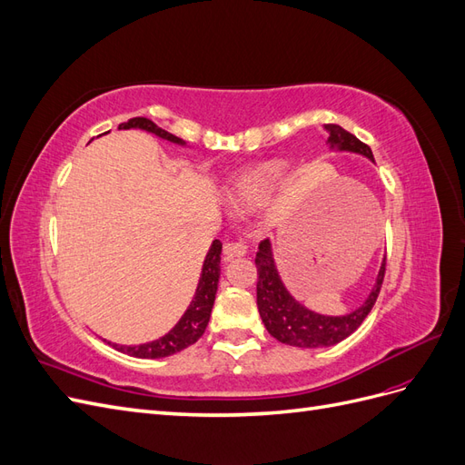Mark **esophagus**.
Here are the masks:
<instances>
[{
  "mask_svg": "<svg viewBox=\"0 0 465 465\" xmlns=\"http://www.w3.org/2000/svg\"><path fill=\"white\" fill-rule=\"evenodd\" d=\"M246 254V246L242 242H224L223 246V256L224 260H232V258H241Z\"/></svg>",
  "mask_w": 465,
  "mask_h": 465,
  "instance_id": "obj_1",
  "label": "esophagus"
}]
</instances>
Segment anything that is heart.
I'll return each mask as SVG.
<instances>
[{
	"instance_id": "heart-1",
	"label": "heart",
	"mask_w": 465,
	"mask_h": 465,
	"mask_svg": "<svg viewBox=\"0 0 465 465\" xmlns=\"http://www.w3.org/2000/svg\"><path fill=\"white\" fill-rule=\"evenodd\" d=\"M285 176V164L279 161L263 163L236 178L234 195L244 205H258L270 198V193Z\"/></svg>"
}]
</instances>
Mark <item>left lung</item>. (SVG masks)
Instances as JSON below:
<instances>
[{
    "mask_svg": "<svg viewBox=\"0 0 465 465\" xmlns=\"http://www.w3.org/2000/svg\"><path fill=\"white\" fill-rule=\"evenodd\" d=\"M330 134L328 143L331 149L359 153L374 163L372 151L367 143H362L353 134L343 130L337 124L323 125ZM256 267H258V311L265 330L273 335L277 341L302 347V349H316V347H330L343 341L345 337L353 333L362 320L369 316L372 306L378 299L380 287H382L384 273H386V256L376 277V283L359 308L345 316H323L318 312L308 311L304 304L294 301L292 294L285 289L283 281L279 277L277 265L273 260V250L270 241H262L256 252Z\"/></svg>",
    "mask_w": 465,
    "mask_h": 465,
    "instance_id": "1",
    "label": "left lung"
}]
</instances>
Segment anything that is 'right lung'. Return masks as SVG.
<instances>
[{"mask_svg":"<svg viewBox=\"0 0 465 465\" xmlns=\"http://www.w3.org/2000/svg\"><path fill=\"white\" fill-rule=\"evenodd\" d=\"M132 128L145 130L149 134L159 135L161 139H166V142H171V143L186 145L180 137L164 132L149 118H132V120L118 125V130H132ZM221 250H223L221 241H213V244H211L207 256H205L202 275H200V283H198V289H195V294L188 306V311L178 320V323L171 331L159 337V340L149 341V343H142V345L112 343V347L122 351V353H125V355L137 357V359H163V357H171V355L178 353V351L186 349L198 341L207 328L211 308H213V302H215L219 275H221Z\"/></svg>","mask_w":465,"mask_h":465,"instance_id":"1","label":"right lung"}]
</instances>
